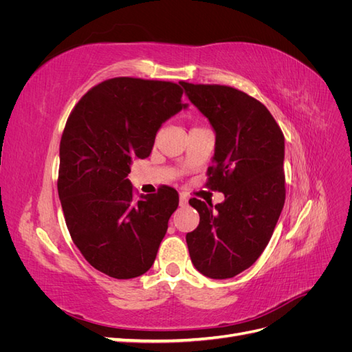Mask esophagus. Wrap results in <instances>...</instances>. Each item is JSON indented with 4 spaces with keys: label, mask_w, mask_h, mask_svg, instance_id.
<instances>
[{
    "label": "esophagus",
    "mask_w": 352,
    "mask_h": 352,
    "mask_svg": "<svg viewBox=\"0 0 352 352\" xmlns=\"http://www.w3.org/2000/svg\"><path fill=\"white\" fill-rule=\"evenodd\" d=\"M179 204L182 206V207L188 204V197H186V194H180V197H179Z\"/></svg>",
    "instance_id": "obj_1"
}]
</instances>
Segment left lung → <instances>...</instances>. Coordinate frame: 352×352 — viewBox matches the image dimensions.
<instances>
[{
  "label": "left lung",
  "instance_id": "left-lung-1",
  "mask_svg": "<svg viewBox=\"0 0 352 352\" xmlns=\"http://www.w3.org/2000/svg\"><path fill=\"white\" fill-rule=\"evenodd\" d=\"M188 98L216 131V151L206 186L225 201L192 198L199 225L186 235L195 269L229 279L257 261L285 204V136L258 100L226 85L180 82Z\"/></svg>",
  "mask_w": 352,
  "mask_h": 352
}]
</instances>
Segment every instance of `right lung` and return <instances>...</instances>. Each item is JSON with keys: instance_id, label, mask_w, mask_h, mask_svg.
<instances>
[{"instance_id": "1", "label": "right lung", "mask_w": 352, "mask_h": 352, "mask_svg": "<svg viewBox=\"0 0 352 352\" xmlns=\"http://www.w3.org/2000/svg\"><path fill=\"white\" fill-rule=\"evenodd\" d=\"M180 85L113 78L95 85L74 105L60 141L58 197L80 254L114 279L150 270L170 216L173 188L135 195L127 179L133 158L151 154L155 133L186 107Z\"/></svg>"}]
</instances>
